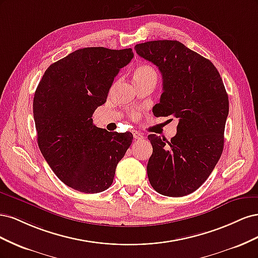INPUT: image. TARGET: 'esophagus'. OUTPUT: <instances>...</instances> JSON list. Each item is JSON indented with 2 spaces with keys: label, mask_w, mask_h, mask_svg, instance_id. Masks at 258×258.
<instances>
[{
  "label": "esophagus",
  "mask_w": 258,
  "mask_h": 258,
  "mask_svg": "<svg viewBox=\"0 0 258 258\" xmlns=\"http://www.w3.org/2000/svg\"><path fill=\"white\" fill-rule=\"evenodd\" d=\"M132 134H134V138L136 139V140H140V139H143V136L140 134V132H138V131H134L132 132Z\"/></svg>",
  "instance_id": "obj_1"
}]
</instances>
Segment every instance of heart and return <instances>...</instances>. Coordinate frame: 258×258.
<instances>
[{"mask_svg":"<svg viewBox=\"0 0 258 258\" xmlns=\"http://www.w3.org/2000/svg\"><path fill=\"white\" fill-rule=\"evenodd\" d=\"M157 81V72L156 70L150 66V64H140L134 70V81L140 82V81ZM141 116V112L140 111H134L131 113V117L134 119H139Z\"/></svg>","mask_w":258,"mask_h":258,"instance_id":"heart-1","label":"heart"}]
</instances>
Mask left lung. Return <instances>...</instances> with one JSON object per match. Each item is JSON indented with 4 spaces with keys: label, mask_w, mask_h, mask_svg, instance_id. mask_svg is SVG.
<instances>
[{
    "label": "left lung",
    "mask_w": 258,
    "mask_h": 258,
    "mask_svg": "<svg viewBox=\"0 0 258 258\" xmlns=\"http://www.w3.org/2000/svg\"><path fill=\"white\" fill-rule=\"evenodd\" d=\"M135 49L162 75L163 91L154 115L178 119L171 141L148 136L153 146L148 179L163 196H186L206 182L221 158L228 95L212 62L178 41H151Z\"/></svg>",
    "instance_id": "8db88e82"
}]
</instances>
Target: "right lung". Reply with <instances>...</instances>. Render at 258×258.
I'll return each instance as SVG.
<instances>
[{"label":"right lung","mask_w":258,"mask_h":258,"mask_svg":"<svg viewBox=\"0 0 258 258\" xmlns=\"http://www.w3.org/2000/svg\"><path fill=\"white\" fill-rule=\"evenodd\" d=\"M132 58L131 48L77 49L50 64L37 86L33 116L38 147L60 181L75 190L107 189L132 143L131 132H108L91 118Z\"/></svg>","instance_id":"obj_1"}]
</instances>
